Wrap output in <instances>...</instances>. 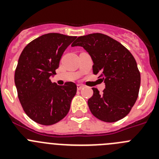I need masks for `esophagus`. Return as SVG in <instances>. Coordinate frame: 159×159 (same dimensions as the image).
Returning <instances> with one entry per match:
<instances>
[{"label":"esophagus","instance_id":"34e87169","mask_svg":"<svg viewBox=\"0 0 159 159\" xmlns=\"http://www.w3.org/2000/svg\"><path fill=\"white\" fill-rule=\"evenodd\" d=\"M84 88V85H82V84H77V90H81L82 88Z\"/></svg>","mask_w":159,"mask_h":159}]
</instances>
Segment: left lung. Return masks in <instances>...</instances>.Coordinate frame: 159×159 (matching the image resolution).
<instances>
[{"label": "left lung", "mask_w": 159, "mask_h": 159, "mask_svg": "<svg viewBox=\"0 0 159 159\" xmlns=\"http://www.w3.org/2000/svg\"><path fill=\"white\" fill-rule=\"evenodd\" d=\"M71 46L88 52L93 61V73L105 83L102 93L92 88L93 95L88 101L92 115L107 123L127 116L137 100L141 82L137 63L129 50L102 33L80 36Z\"/></svg>", "instance_id": "obj_1"}]
</instances>
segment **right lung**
Masks as SVG:
<instances>
[{"label": "right lung", "instance_id": "right-lung-1", "mask_svg": "<svg viewBox=\"0 0 159 159\" xmlns=\"http://www.w3.org/2000/svg\"><path fill=\"white\" fill-rule=\"evenodd\" d=\"M76 36L48 33L24 48L15 71V84L24 111L33 121L49 126L68 113L77 87L72 82L63 86L52 83L63 53Z\"/></svg>", "mask_w": 159, "mask_h": 159}]
</instances>
